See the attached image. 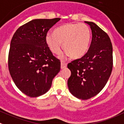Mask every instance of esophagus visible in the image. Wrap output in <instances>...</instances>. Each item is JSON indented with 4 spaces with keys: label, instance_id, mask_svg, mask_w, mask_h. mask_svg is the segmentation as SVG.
<instances>
[{
    "label": "esophagus",
    "instance_id": "esophagus-1",
    "mask_svg": "<svg viewBox=\"0 0 124 124\" xmlns=\"http://www.w3.org/2000/svg\"><path fill=\"white\" fill-rule=\"evenodd\" d=\"M67 65V63H65V62H63V61H62V62H61V69H62L66 67Z\"/></svg>",
    "mask_w": 124,
    "mask_h": 124
}]
</instances>
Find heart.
I'll return each mask as SVG.
<instances>
[{
	"label": "heart",
	"mask_w": 124,
	"mask_h": 124,
	"mask_svg": "<svg viewBox=\"0 0 124 124\" xmlns=\"http://www.w3.org/2000/svg\"><path fill=\"white\" fill-rule=\"evenodd\" d=\"M54 33L46 35V42L54 54L62 51V44L67 55L72 59L83 57L88 50L91 41V29L85 23H69L54 30Z\"/></svg>",
	"instance_id": "b5f03b06"
}]
</instances>
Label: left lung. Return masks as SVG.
I'll use <instances>...</instances> for the list:
<instances>
[{
  "label": "left lung",
  "mask_w": 124,
  "mask_h": 124,
  "mask_svg": "<svg viewBox=\"0 0 124 124\" xmlns=\"http://www.w3.org/2000/svg\"><path fill=\"white\" fill-rule=\"evenodd\" d=\"M85 23L92 32L90 48L82 57L67 65L71 71L67 81L69 91L83 100L94 96L103 89L113 66L112 45L109 36L93 22Z\"/></svg>",
  "instance_id": "left-lung-1"
}]
</instances>
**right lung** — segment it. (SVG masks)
<instances>
[{
    "label": "right lung",
    "instance_id": "obj_1",
    "mask_svg": "<svg viewBox=\"0 0 124 124\" xmlns=\"http://www.w3.org/2000/svg\"><path fill=\"white\" fill-rule=\"evenodd\" d=\"M60 20H33L18 28L11 40L8 70L18 88L28 96L45 94L61 70V61L46 42L49 29Z\"/></svg>",
    "mask_w": 124,
    "mask_h": 124
}]
</instances>
